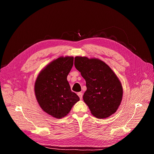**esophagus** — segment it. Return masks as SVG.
<instances>
[{
	"instance_id": "obj_1",
	"label": "esophagus",
	"mask_w": 154,
	"mask_h": 154,
	"mask_svg": "<svg viewBox=\"0 0 154 154\" xmlns=\"http://www.w3.org/2000/svg\"><path fill=\"white\" fill-rule=\"evenodd\" d=\"M77 95H78V96L79 97V98H80L81 100H82V93H81V92H79V93H77Z\"/></svg>"
}]
</instances>
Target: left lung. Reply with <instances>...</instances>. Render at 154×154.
<instances>
[{
    "label": "left lung",
    "mask_w": 154,
    "mask_h": 154,
    "mask_svg": "<svg viewBox=\"0 0 154 154\" xmlns=\"http://www.w3.org/2000/svg\"><path fill=\"white\" fill-rule=\"evenodd\" d=\"M74 64L86 81L83 100L92 115L102 119L115 113L123 97L122 83L115 73L97 58L76 56Z\"/></svg>",
    "instance_id": "obj_1"
}]
</instances>
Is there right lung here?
<instances>
[{
  "instance_id": "add662e5",
  "label": "right lung",
  "mask_w": 154,
  "mask_h": 154,
  "mask_svg": "<svg viewBox=\"0 0 154 154\" xmlns=\"http://www.w3.org/2000/svg\"><path fill=\"white\" fill-rule=\"evenodd\" d=\"M73 64V56L59 57L44 67L36 79V100L43 111L54 118L61 119L68 115L79 100L67 81Z\"/></svg>"
}]
</instances>
